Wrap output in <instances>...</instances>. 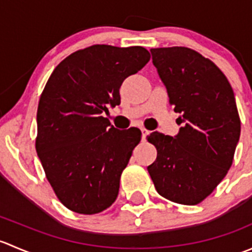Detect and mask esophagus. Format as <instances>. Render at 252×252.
Here are the masks:
<instances>
[{"label":"esophagus","instance_id":"1","mask_svg":"<svg viewBox=\"0 0 252 252\" xmlns=\"http://www.w3.org/2000/svg\"><path fill=\"white\" fill-rule=\"evenodd\" d=\"M147 135H149V131H147L145 128H142L141 129V138H142V140H146Z\"/></svg>","mask_w":252,"mask_h":252}]
</instances>
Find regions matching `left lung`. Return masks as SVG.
I'll return each mask as SVG.
<instances>
[{
  "label": "left lung",
  "mask_w": 252,
  "mask_h": 252,
  "mask_svg": "<svg viewBox=\"0 0 252 252\" xmlns=\"http://www.w3.org/2000/svg\"><path fill=\"white\" fill-rule=\"evenodd\" d=\"M150 51L182 126L175 136L150 134L157 158L147 171L161 196L197 205L233 163L240 136L234 93L220 68L196 51L178 46Z\"/></svg>",
  "instance_id": "left-lung-1"
}]
</instances>
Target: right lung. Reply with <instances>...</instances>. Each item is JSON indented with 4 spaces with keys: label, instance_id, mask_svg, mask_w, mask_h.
<instances>
[{
    "label": "right lung",
    "instance_id": "obj_1",
    "mask_svg": "<svg viewBox=\"0 0 252 252\" xmlns=\"http://www.w3.org/2000/svg\"><path fill=\"white\" fill-rule=\"evenodd\" d=\"M150 61L141 46L94 45L62 61L37 107L36 152L47 180L70 211L95 215L118 196L138 128L118 130L102 116L121 103L119 88Z\"/></svg>",
    "mask_w": 252,
    "mask_h": 252
}]
</instances>
